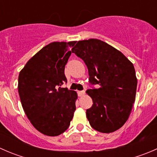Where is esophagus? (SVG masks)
<instances>
[{
    "mask_svg": "<svg viewBox=\"0 0 157 157\" xmlns=\"http://www.w3.org/2000/svg\"><path fill=\"white\" fill-rule=\"evenodd\" d=\"M77 94H78L79 96H83L85 94V91H78Z\"/></svg>",
    "mask_w": 157,
    "mask_h": 157,
    "instance_id": "1",
    "label": "esophagus"
}]
</instances>
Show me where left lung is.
<instances>
[{
  "instance_id": "left-lung-1",
  "label": "left lung",
  "mask_w": 157,
  "mask_h": 157,
  "mask_svg": "<svg viewBox=\"0 0 157 157\" xmlns=\"http://www.w3.org/2000/svg\"><path fill=\"white\" fill-rule=\"evenodd\" d=\"M71 52L86 64L90 83L98 86L86 90L93 102L86 112L91 127L102 133L119 129L135 101L137 80L133 64L121 52L96 39L78 41Z\"/></svg>"
}]
</instances>
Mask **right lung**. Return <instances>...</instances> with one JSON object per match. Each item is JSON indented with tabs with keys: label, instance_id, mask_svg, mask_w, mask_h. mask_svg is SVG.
<instances>
[{
	"label": "right lung",
	"instance_id": "right-lung-1",
	"mask_svg": "<svg viewBox=\"0 0 157 157\" xmlns=\"http://www.w3.org/2000/svg\"><path fill=\"white\" fill-rule=\"evenodd\" d=\"M76 42H54L45 45L26 63L18 77L22 106L36 130L58 136L70 126L77 94L62 88L67 83L64 67Z\"/></svg>",
	"mask_w": 157,
	"mask_h": 157
}]
</instances>
